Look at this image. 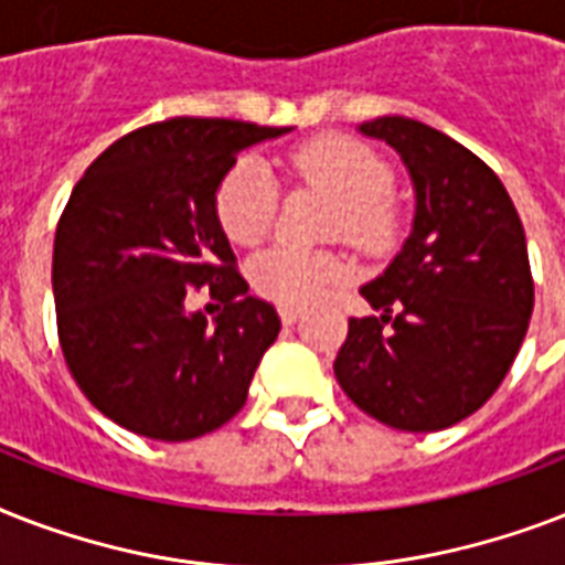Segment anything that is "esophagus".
<instances>
[{"instance_id":"34e87169","label":"esophagus","mask_w":565,"mask_h":565,"mask_svg":"<svg viewBox=\"0 0 565 565\" xmlns=\"http://www.w3.org/2000/svg\"><path fill=\"white\" fill-rule=\"evenodd\" d=\"M278 317H281L284 326H292V322L301 317V310L292 308V305H281V308H278Z\"/></svg>"}]
</instances>
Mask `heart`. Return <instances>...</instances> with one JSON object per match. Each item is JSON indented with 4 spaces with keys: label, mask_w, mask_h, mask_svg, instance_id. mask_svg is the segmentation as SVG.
Masks as SVG:
<instances>
[{
    "label": "heart",
    "mask_w": 565,
    "mask_h": 565,
    "mask_svg": "<svg viewBox=\"0 0 565 565\" xmlns=\"http://www.w3.org/2000/svg\"><path fill=\"white\" fill-rule=\"evenodd\" d=\"M292 172L334 202L331 231L349 243L381 252L398 234V207L390 195V167L370 146L352 137L326 135L290 154ZM278 207V188L269 167L255 158L237 161L216 188V220L231 243L257 246L269 234ZM349 264L334 252L273 246L248 264L255 290L278 305H310L328 287L343 281Z\"/></svg>",
    "instance_id": "1"
}]
</instances>
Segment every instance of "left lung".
<instances>
[{"label": "left lung", "mask_w": 565, "mask_h": 565, "mask_svg": "<svg viewBox=\"0 0 565 565\" xmlns=\"http://www.w3.org/2000/svg\"><path fill=\"white\" fill-rule=\"evenodd\" d=\"M411 175L416 207L402 252L361 296L334 361L345 395L390 428L428 434L472 416L527 334L534 281L525 228L487 163L411 117L358 126Z\"/></svg>", "instance_id": "1"}]
</instances>
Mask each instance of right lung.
Returning a JSON list of instances; mask_svg holds the SVG:
<instances>
[{"label": "right lung", "instance_id": "1", "mask_svg": "<svg viewBox=\"0 0 565 565\" xmlns=\"http://www.w3.org/2000/svg\"><path fill=\"white\" fill-rule=\"evenodd\" d=\"M290 131L175 117L117 140L75 184L52 255L57 337L75 384L122 428L184 443L246 404L281 319L234 269L216 188L239 152ZM193 286L226 305L213 323L186 308Z\"/></svg>", "mask_w": 565, "mask_h": 565}]
</instances>
